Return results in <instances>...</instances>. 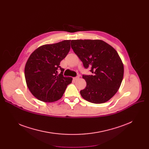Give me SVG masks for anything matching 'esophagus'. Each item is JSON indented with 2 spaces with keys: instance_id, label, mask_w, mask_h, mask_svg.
<instances>
[{
  "instance_id": "34e87169",
  "label": "esophagus",
  "mask_w": 149,
  "mask_h": 149,
  "mask_svg": "<svg viewBox=\"0 0 149 149\" xmlns=\"http://www.w3.org/2000/svg\"><path fill=\"white\" fill-rule=\"evenodd\" d=\"M79 77H74V78H73V80H74V81H76V80H79Z\"/></svg>"
}]
</instances>
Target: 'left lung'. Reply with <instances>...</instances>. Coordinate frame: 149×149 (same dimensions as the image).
<instances>
[{
  "instance_id": "left-lung-1",
  "label": "left lung",
  "mask_w": 149,
  "mask_h": 149,
  "mask_svg": "<svg viewBox=\"0 0 149 149\" xmlns=\"http://www.w3.org/2000/svg\"><path fill=\"white\" fill-rule=\"evenodd\" d=\"M71 48L83 62L91 68V75H83L86 87L80 91L89 102L101 104L118 91L124 75V65L118 52L101 40H72Z\"/></svg>"
}]
</instances>
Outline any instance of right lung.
I'll return each mask as SVG.
<instances>
[{"label": "right lung", "mask_w": 149, "mask_h": 149, "mask_svg": "<svg viewBox=\"0 0 149 149\" xmlns=\"http://www.w3.org/2000/svg\"><path fill=\"white\" fill-rule=\"evenodd\" d=\"M70 42L42 45L28 58L25 67V80L29 91L38 100L51 103L60 100L72 83V78L63 75L64 69L60 66L69 52Z\"/></svg>", "instance_id": "obj_1"}]
</instances>
